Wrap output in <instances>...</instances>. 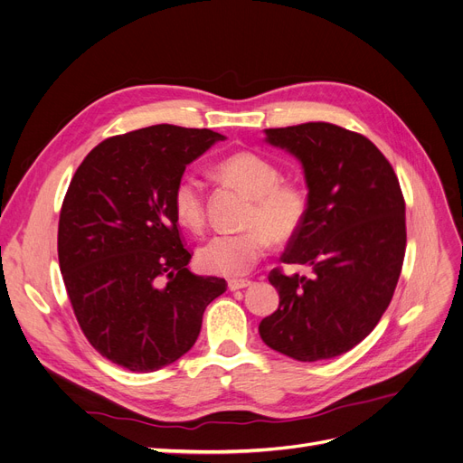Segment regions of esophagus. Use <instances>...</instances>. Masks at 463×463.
<instances>
[{"label":"esophagus","instance_id":"1","mask_svg":"<svg viewBox=\"0 0 463 463\" xmlns=\"http://www.w3.org/2000/svg\"><path fill=\"white\" fill-rule=\"evenodd\" d=\"M250 284H253V282H250V279H247V278H240V279H237V278H233V279H230V282H228V288L232 289V291H237V289H243V288H249Z\"/></svg>","mask_w":463,"mask_h":463}]
</instances>
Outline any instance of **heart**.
Returning a JSON list of instances; mask_svg holds the SVG:
<instances>
[{
    "label": "heart",
    "instance_id": "1",
    "mask_svg": "<svg viewBox=\"0 0 463 463\" xmlns=\"http://www.w3.org/2000/svg\"><path fill=\"white\" fill-rule=\"evenodd\" d=\"M222 175L240 185L253 197L247 226L241 233H216L199 249V266L216 276L237 278L249 272L264 257L269 237L276 243H286L296 237L307 218L309 197L293 181H282L276 164L255 152H237L220 164ZM172 208L181 226L201 232L206 220L203 181L184 174L172 193Z\"/></svg>",
    "mask_w": 463,
    "mask_h": 463
}]
</instances>
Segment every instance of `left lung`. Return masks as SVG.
I'll use <instances>...</instances> for the list:
<instances>
[{"label":"left lung","mask_w":463,"mask_h":463,"mask_svg":"<svg viewBox=\"0 0 463 463\" xmlns=\"http://www.w3.org/2000/svg\"><path fill=\"white\" fill-rule=\"evenodd\" d=\"M264 133L303 165L309 210L282 262L311 274L270 272L279 305L260 320V338L298 361L338 357L367 338L394 296L405 255L400 181L367 137L338 125Z\"/></svg>","instance_id":"1"}]
</instances>
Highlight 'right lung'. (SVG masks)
Returning a JSON list of instances; mask_svg holds the SVG:
<instances>
[{
	"instance_id": "add662e5",
	"label": "right lung",
	"mask_w": 463,
	"mask_h": 463,
	"mask_svg": "<svg viewBox=\"0 0 463 463\" xmlns=\"http://www.w3.org/2000/svg\"><path fill=\"white\" fill-rule=\"evenodd\" d=\"M223 135L152 125L109 137L77 167L58 257L82 334L102 357L152 373L185 355L226 279L193 274L172 208L175 181Z\"/></svg>"
}]
</instances>
